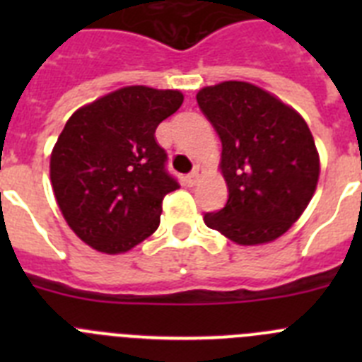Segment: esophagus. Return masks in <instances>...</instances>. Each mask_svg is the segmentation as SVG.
Segmentation results:
<instances>
[{"instance_id":"34e87169","label":"esophagus","mask_w":362,"mask_h":362,"mask_svg":"<svg viewBox=\"0 0 362 362\" xmlns=\"http://www.w3.org/2000/svg\"><path fill=\"white\" fill-rule=\"evenodd\" d=\"M201 175H203V168H201V166H196V168L187 175V183L190 185V187H194V185L199 183Z\"/></svg>"}]
</instances>
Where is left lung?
I'll list each match as a JSON object with an SVG mask.
<instances>
[{
  "mask_svg": "<svg viewBox=\"0 0 362 362\" xmlns=\"http://www.w3.org/2000/svg\"><path fill=\"white\" fill-rule=\"evenodd\" d=\"M197 105L221 139L228 187L225 209L204 214V223L238 245L274 241L299 219L317 187L319 153L308 124L245 81L204 86Z\"/></svg>",
  "mask_w": 362,
  "mask_h": 362,
  "instance_id": "1",
  "label": "left lung"
}]
</instances>
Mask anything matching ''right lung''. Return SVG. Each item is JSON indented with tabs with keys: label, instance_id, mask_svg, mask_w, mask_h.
I'll use <instances>...</instances> for the list:
<instances>
[{
	"label": "right lung",
	"instance_id": "right-lung-1",
	"mask_svg": "<svg viewBox=\"0 0 362 362\" xmlns=\"http://www.w3.org/2000/svg\"><path fill=\"white\" fill-rule=\"evenodd\" d=\"M181 105L179 90L124 86L66 121L50 181L63 217L88 246L123 254L158 230L163 199L179 183L153 134Z\"/></svg>",
	"mask_w": 362,
	"mask_h": 362
}]
</instances>
